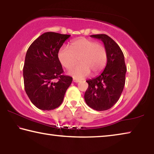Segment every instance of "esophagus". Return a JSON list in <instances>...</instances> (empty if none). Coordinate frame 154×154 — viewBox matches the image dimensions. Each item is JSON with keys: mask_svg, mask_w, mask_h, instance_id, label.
<instances>
[{"mask_svg": "<svg viewBox=\"0 0 154 154\" xmlns=\"http://www.w3.org/2000/svg\"><path fill=\"white\" fill-rule=\"evenodd\" d=\"M73 82H74L75 83H78V82H79V80H78V79H73Z\"/></svg>", "mask_w": 154, "mask_h": 154, "instance_id": "obj_1", "label": "esophagus"}]
</instances>
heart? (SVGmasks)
Returning a JSON list of instances; mask_svg holds the SVG:
<instances>
[{
	"instance_id": "b5f03b06",
	"label": "heart",
	"mask_w": 154,
	"mask_h": 154,
	"mask_svg": "<svg viewBox=\"0 0 154 154\" xmlns=\"http://www.w3.org/2000/svg\"><path fill=\"white\" fill-rule=\"evenodd\" d=\"M69 47L70 48L61 47L58 56L60 62L66 69L73 67L78 59L80 64L69 72L75 79H83L90 72L92 75H96L105 67L107 52L103 44L82 37L72 41Z\"/></svg>"
}]
</instances>
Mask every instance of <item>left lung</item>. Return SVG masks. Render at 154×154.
Masks as SVG:
<instances>
[{"instance_id": "1", "label": "left lung", "mask_w": 154, "mask_h": 154, "mask_svg": "<svg viewBox=\"0 0 154 154\" xmlns=\"http://www.w3.org/2000/svg\"><path fill=\"white\" fill-rule=\"evenodd\" d=\"M103 41L107 52V62L99 76L86 81L88 88L84 98L87 105L96 111H105L118 102L124 90L126 66L119 46L106 35H91Z\"/></svg>"}]
</instances>
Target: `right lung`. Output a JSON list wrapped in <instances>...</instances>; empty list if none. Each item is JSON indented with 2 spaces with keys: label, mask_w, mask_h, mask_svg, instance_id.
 Instances as JSON below:
<instances>
[{
  "label": "right lung",
  "mask_w": 154,
  "mask_h": 154,
  "mask_svg": "<svg viewBox=\"0 0 154 154\" xmlns=\"http://www.w3.org/2000/svg\"><path fill=\"white\" fill-rule=\"evenodd\" d=\"M69 35L48 32L30 45L23 68L24 89L38 109L50 111L61 105L72 78L63 74L58 51ZM58 80L54 82V80Z\"/></svg>",
  "instance_id": "add662e5"
}]
</instances>
